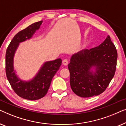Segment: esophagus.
I'll list each match as a JSON object with an SVG mask.
<instances>
[{"label": "esophagus", "mask_w": 126, "mask_h": 126, "mask_svg": "<svg viewBox=\"0 0 126 126\" xmlns=\"http://www.w3.org/2000/svg\"><path fill=\"white\" fill-rule=\"evenodd\" d=\"M68 63H69V61H68V59H64V60H63V65H67L68 64Z\"/></svg>", "instance_id": "obj_1"}]
</instances>
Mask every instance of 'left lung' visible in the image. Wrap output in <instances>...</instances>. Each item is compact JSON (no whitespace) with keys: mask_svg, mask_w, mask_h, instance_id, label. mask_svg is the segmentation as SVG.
<instances>
[{"mask_svg":"<svg viewBox=\"0 0 126 126\" xmlns=\"http://www.w3.org/2000/svg\"><path fill=\"white\" fill-rule=\"evenodd\" d=\"M118 53L109 35L102 44L73 54L68 64L70 84L77 96L89 97L102 94L114 76ZM96 67L92 74L90 69Z\"/></svg>","mask_w":126,"mask_h":126,"instance_id":"8db88e82","label":"left lung"}]
</instances>
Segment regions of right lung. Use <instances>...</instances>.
<instances>
[{"label":"right lung","instance_id":"add662e5","mask_svg":"<svg viewBox=\"0 0 126 126\" xmlns=\"http://www.w3.org/2000/svg\"><path fill=\"white\" fill-rule=\"evenodd\" d=\"M42 23V20L35 22L18 32L10 43L6 53V73L8 82L16 94L29 100H35L46 95L51 80L62 63L60 58L45 63L35 78L29 82L22 81L15 75L13 58L19 43L32 38Z\"/></svg>","mask_w":126,"mask_h":126}]
</instances>
